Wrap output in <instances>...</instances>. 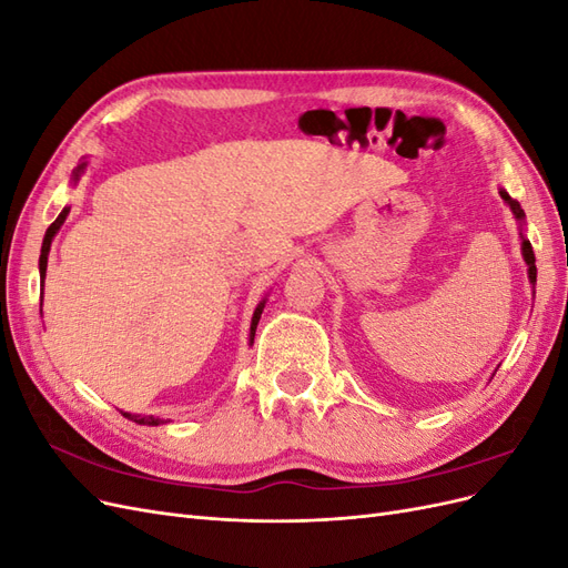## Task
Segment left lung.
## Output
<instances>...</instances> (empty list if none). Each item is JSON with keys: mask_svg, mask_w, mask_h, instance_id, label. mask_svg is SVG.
I'll use <instances>...</instances> for the list:
<instances>
[{"mask_svg": "<svg viewBox=\"0 0 568 568\" xmlns=\"http://www.w3.org/2000/svg\"><path fill=\"white\" fill-rule=\"evenodd\" d=\"M500 196L509 203V209L514 211V215H517V217L521 220V217H524V211H521L519 201H517V199H511L507 192H500ZM521 251H524V261H526V265H528V280H530V284H536V277H538V270H536V253H532V246H530V242H526V239H524V246H521Z\"/></svg>", "mask_w": 568, "mask_h": 568, "instance_id": "8db88e82", "label": "left lung"}]
</instances>
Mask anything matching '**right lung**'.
Wrapping results in <instances>:
<instances>
[{
    "label": "right lung",
    "mask_w": 568,
    "mask_h": 568,
    "mask_svg": "<svg viewBox=\"0 0 568 568\" xmlns=\"http://www.w3.org/2000/svg\"><path fill=\"white\" fill-rule=\"evenodd\" d=\"M84 168V163L78 168V170H82ZM78 175V173H75ZM65 215H68V209H63L61 211V215L51 222L49 225V230H47V234H44V242H42V253H40V277L44 280V272H47V255H49V246H51V239H54V234L59 232V227L63 225V220H65ZM263 307H265V303H261L255 307V313H253V322H251V341H253V336H255V326H257V320H261V313H263ZM128 419H132V422H136V424H149V426H153V424H161V419H156V417H142V415H125Z\"/></svg>",
    "instance_id": "1"
}]
</instances>
